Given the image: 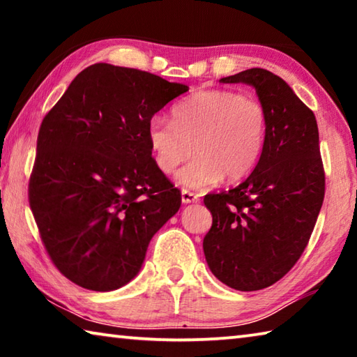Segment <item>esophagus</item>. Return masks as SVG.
I'll use <instances>...</instances> for the list:
<instances>
[{"instance_id": "obj_1", "label": "esophagus", "mask_w": 357, "mask_h": 357, "mask_svg": "<svg viewBox=\"0 0 357 357\" xmlns=\"http://www.w3.org/2000/svg\"><path fill=\"white\" fill-rule=\"evenodd\" d=\"M181 200H183L184 204H189V203H197L200 198H198L197 193L184 189L183 192H181Z\"/></svg>"}]
</instances>
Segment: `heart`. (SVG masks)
<instances>
[{"label": "heart", "instance_id": "heart-1", "mask_svg": "<svg viewBox=\"0 0 357 357\" xmlns=\"http://www.w3.org/2000/svg\"><path fill=\"white\" fill-rule=\"evenodd\" d=\"M268 112L258 100L229 89L198 91L173 108V121L155 114L146 128L154 164L170 174L193 153L176 174L187 189H208L245 178L263 154Z\"/></svg>", "mask_w": 357, "mask_h": 357}]
</instances>
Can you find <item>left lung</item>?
<instances>
[{
    "label": "left lung",
    "instance_id": "left-lung-1",
    "mask_svg": "<svg viewBox=\"0 0 357 357\" xmlns=\"http://www.w3.org/2000/svg\"><path fill=\"white\" fill-rule=\"evenodd\" d=\"M220 82L255 88L269 124L250 176L204 197L213 227L203 250L222 283L257 291L280 280L309 244L324 200L318 126L310 108L273 72L253 68Z\"/></svg>",
    "mask_w": 357,
    "mask_h": 357
}]
</instances>
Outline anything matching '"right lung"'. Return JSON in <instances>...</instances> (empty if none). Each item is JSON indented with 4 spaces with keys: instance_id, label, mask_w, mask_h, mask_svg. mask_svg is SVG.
I'll return each mask as SVG.
<instances>
[{
    "instance_id": "right-lung-1",
    "label": "right lung",
    "mask_w": 357,
    "mask_h": 357,
    "mask_svg": "<svg viewBox=\"0 0 357 357\" xmlns=\"http://www.w3.org/2000/svg\"><path fill=\"white\" fill-rule=\"evenodd\" d=\"M185 91L149 72L98 63L42 121L29 206L53 264L78 287L129 283L149 241L178 213L181 192L155 167L146 128Z\"/></svg>"
}]
</instances>
